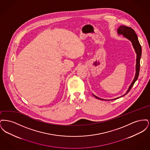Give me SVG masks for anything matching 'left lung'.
I'll return each mask as SVG.
<instances>
[{
    "mask_svg": "<svg viewBox=\"0 0 150 150\" xmlns=\"http://www.w3.org/2000/svg\"><path fill=\"white\" fill-rule=\"evenodd\" d=\"M117 33H118L119 34H122L124 37L127 38V39H128L129 40H130L131 41V42L132 43V44H133V47L135 50L136 53H137L136 76H135V78L134 79L132 83L129 86L127 92L125 94H127L130 91V89L133 87L134 84L135 83L136 80L138 78V76H139V70H140V59H141V55H142V48H141V45L140 43L138 41L137 35V34H136V33H135V31H134L133 29H132L130 27L121 25L119 27V28L117 29ZM125 94H124V96H125ZM93 96L96 98H97L98 100H105L98 98V97L94 96V94H93ZM122 96H121V97H122ZM117 98H117L115 100H116Z\"/></svg>",
    "mask_w": 150,
    "mask_h": 150,
    "instance_id": "obj_1",
    "label": "left lung"
}]
</instances>
